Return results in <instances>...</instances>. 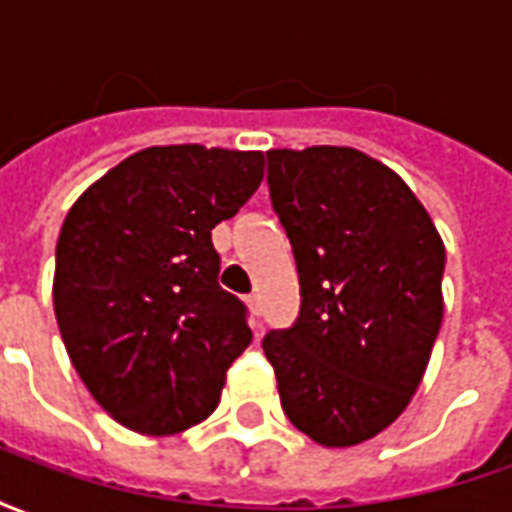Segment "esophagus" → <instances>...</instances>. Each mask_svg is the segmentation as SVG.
Instances as JSON below:
<instances>
[{"mask_svg":"<svg viewBox=\"0 0 512 512\" xmlns=\"http://www.w3.org/2000/svg\"><path fill=\"white\" fill-rule=\"evenodd\" d=\"M246 307H249V312H252V326H260L257 323V315H260V296L257 293H252V296H246Z\"/></svg>","mask_w":512,"mask_h":512,"instance_id":"34e87169","label":"esophagus"}]
</instances>
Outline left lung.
Listing matches in <instances>:
<instances>
[{
  "label": "left lung",
  "instance_id": "left-lung-1",
  "mask_svg": "<svg viewBox=\"0 0 512 512\" xmlns=\"http://www.w3.org/2000/svg\"><path fill=\"white\" fill-rule=\"evenodd\" d=\"M266 158L301 307L263 351L285 417L323 447H351L392 425L417 392L444 312V244L414 191L354 147Z\"/></svg>",
  "mask_w": 512,
  "mask_h": 512
}]
</instances>
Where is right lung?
I'll return each instance as SVG.
<instances>
[{
  "instance_id": "obj_1",
  "label": "right lung",
  "mask_w": 512,
  "mask_h": 512,
  "mask_svg": "<svg viewBox=\"0 0 512 512\" xmlns=\"http://www.w3.org/2000/svg\"><path fill=\"white\" fill-rule=\"evenodd\" d=\"M263 180V153L147 147L76 200L57 241L54 312L93 397L126 428L172 436L219 406L252 343L219 285L211 230Z\"/></svg>"
}]
</instances>
